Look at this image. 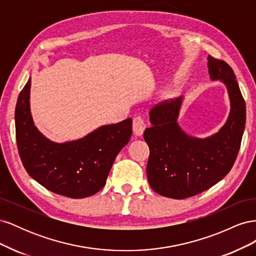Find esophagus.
Masks as SVG:
<instances>
[{"mask_svg": "<svg viewBox=\"0 0 256 256\" xmlns=\"http://www.w3.org/2000/svg\"><path fill=\"white\" fill-rule=\"evenodd\" d=\"M132 126H134V132L136 136H142L144 130L146 128V122L144 120L143 118L141 116H136V118H134V122H132Z\"/></svg>", "mask_w": 256, "mask_h": 256, "instance_id": "obj_1", "label": "esophagus"}]
</instances>
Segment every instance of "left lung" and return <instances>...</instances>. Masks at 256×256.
I'll return each instance as SVG.
<instances>
[{"label": "left lung", "instance_id": "obj_1", "mask_svg": "<svg viewBox=\"0 0 256 256\" xmlns=\"http://www.w3.org/2000/svg\"><path fill=\"white\" fill-rule=\"evenodd\" d=\"M212 80L226 84L230 112L224 126L212 136H188L177 122L182 97L166 100L150 112V128L144 131L150 147L146 174L152 189L166 198L182 200L203 192L228 174L240 148L246 124V104L233 69L208 56Z\"/></svg>", "mask_w": 256, "mask_h": 256}]
</instances>
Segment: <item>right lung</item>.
Listing matches in <instances>:
<instances>
[{"label": "right lung", "mask_w": 256, "mask_h": 256, "mask_svg": "<svg viewBox=\"0 0 256 256\" xmlns=\"http://www.w3.org/2000/svg\"><path fill=\"white\" fill-rule=\"evenodd\" d=\"M30 78L17 100L14 120L22 164L46 189L72 198L95 194L106 184L113 162L132 134V120L97 128L79 140L56 143L34 125Z\"/></svg>", "instance_id": "obj_1"}]
</instances>
